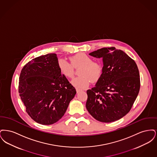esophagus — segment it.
Wrapping results in <instances>:
<instances>
[{"label":"esophagus","mask_w":157,"mask_h":157,"mask_svg":"<svg viewBox=\"0 0 157 157\" xmlns=\"http://www.w3.org/2000/svg\"><path fill=\"white\" fill-rule=\"evenodd\" d=\"M76 92H77V93H79V92H81V90H79V89H78V88H76Z\"/></svg>","instance_id":"1"}]
</instances>
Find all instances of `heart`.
<instances>
[{"mask_svg":"<svg viewBox=\"0 0 157 157\" xmlns=\"http://www.w3.org/2000/svg\"><path fill=\"white\" fill-rule=\"evenodd\" d=\"M71 63L63 58L58 60V67L62 75L67 78L73 77L74 67H81L79 72L80 76L75 78L71 84L78 89L85 88L89 86L90 81L97 83L100 79L102 74V67L86 54L81 53L70 58Z\"/></svg>","mask_w":157,"mask_h":157,"instance_id":"heart-1","label":"heart"}]
</instances>
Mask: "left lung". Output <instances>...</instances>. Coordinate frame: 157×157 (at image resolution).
Masks as SVG:
<instances>
[{
    "mask_svg": "<svg viewBox=\"0 0 157 157\" xmlns=\"http://www.w3.org/2000/svg\"><path fill=\"white\" fill-rule=\"evenodd\" d=\"M103 61L102 74L95 86L86 92V107L102 122L120 120L131 110L140 89L137 65L124 52L103 48L89 54Z\"/></svg>",
    "mask_w": 157,
    "mask_h": 157,
    "instance_id": "1",
    "label": "left lung"
}]
</instances>
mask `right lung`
<instances>
[{
    "label": "right lung",
    "instance_id": "1",
    "mask_svg": "<svg viewBox=\"0 0 157 157\" xmlns=\"http://www.w3.org/2000/svg\"><path fill=\"white\" fill-rule=\"evenodd\" d=\"M55 53L29 61L19 76V93L30 118L42 125H51L63 116L76 91L62 75Z\"/></svg>",
    "mask_w": 157,
    "mask_h": 157
}]
</instances>
